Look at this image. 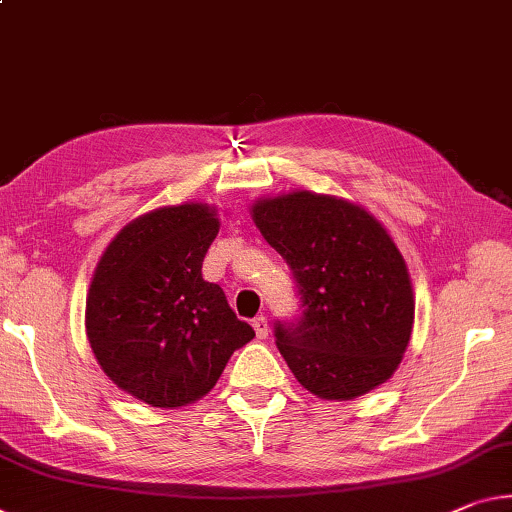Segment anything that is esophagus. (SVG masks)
Returning a JSON list of instances; mask_svg holds the SVG:
<instances>
[{"mask_svg":"<svg viewBox=\"0 0 512 512\" xmlns=\"http://www.w3.org/2000/svg\"><path fill=\"white\" fill-rule=\"evenodd\" d=\"M253 328H255V335L259 337V339H266L269 337V321H266V316H255L253 319Z\"/></svg>","mask_w":512,"mask_h":512,"instance_id":"obj_1","label":"esophagus"}]
</instances>
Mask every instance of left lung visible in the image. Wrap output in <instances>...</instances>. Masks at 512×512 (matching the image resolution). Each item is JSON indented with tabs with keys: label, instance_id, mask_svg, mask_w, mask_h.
<instances>
[{
	"label": "left lung",
	"instance_id": "left-lung-1",
	"mask_svg": "<svg viewBox=\"0 0 512 512\" xmlns=\"http://www.w3.org/2000/svg\"><path fill=\"white\" fill-rule=\"evenodd\" d=\"M253 221L296 280L300 316L275 321L273 332L298 383L328 401L383 385L415 323L408 266L385 227L312 191L257 200Z\"/></svg>",
	"mask_w": 512,
	"mask_h": 512
}]
</instances>
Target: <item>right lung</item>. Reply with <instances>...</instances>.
<instances>
[{"label":"right lung","instance_id":"obj_1","mask_svg":"<svg viewBox=\"0 0 512 512\" xmlns=\"http://www.w3.org/2000/svg\"><path fill=\"white\" fill-rule=\"evenodd\" d=\"M216 209L186 202L125 225L97 262L86 298V335L102 371L154 408L205 396L230 355L255 337L202 280L218 234Z\"/></svg>","mask_w":512,"mask_h":512}]
</instances>
